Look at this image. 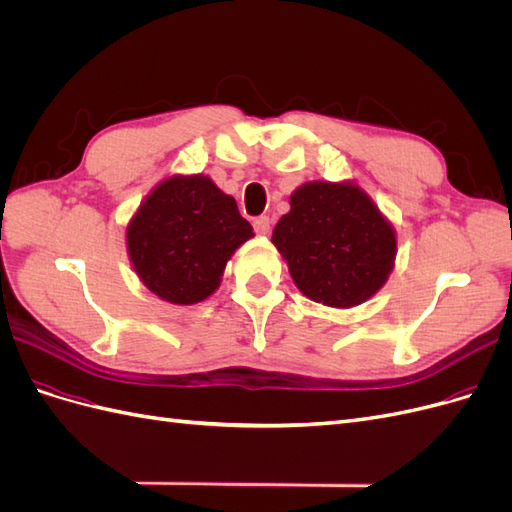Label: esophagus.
I'll return each instance as SVG.
<instances>
[{
  "label": "esophagus",
  "instance_id": "obj_1",
  "mask_svg": "<svg viewBox=\"0 0 512 512\" xmlns=\"http://www.w3.org/2000/svg\"><path fill=\"white\" fill-rule=\"evenodd\" d=\"M254 230L258 232V235H269V232H271L269 215H260V218H256L254 220Z\"/></svg>",
  "mask_w": 512,
  "mask_h": 512
}]
</instances>
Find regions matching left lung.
I'll return each instance as SVG.
<instances>
[{
  "label": "left lung",
  "mask_w": 512,
  "mask_h": 512,
  "mask_svg": "<svg viewBox=\"0 0 512 512\" xmlns=\"http://www.w3.org/2000/svg\"><path fill=\"white\" fill-rule=\"evenodd\" d=\"M273 243L297 288L329 307H354L376 294L397 254L393 226L352 183L314 181L294 190Z\"/></svg>",
  "instance_id": "obj_1"
}]
</instances>
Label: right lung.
Listing matches in <instances>:
<instances>
[{"label":"right lung","instance_id":"1","mask_svg":"<svg viewBox=\"0 0 512 512\" xmlns=\"http://www.w3.org/2000/svg\"><path fill=\"white\" fill-rule=\"evenodd\" d=\"M254 230L209 177L164 179L128 226V254L162 301L192 305L220 286L228 258Z\"/></svg>","mask_w":512,"mask_h":512}]
</instances>
